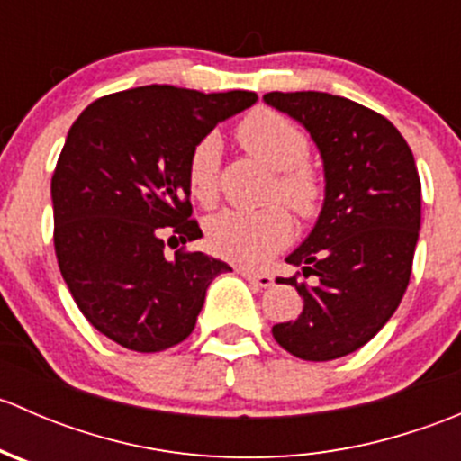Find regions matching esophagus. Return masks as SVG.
Here are the masks:
<instances>
[{"mask_svg":"<svg viewBox=\"0 0 461 461\" xmlns=\"http://www.w3.org/2000/svg\"><path fill=\"white\" fill-rule=\"evenodd\" d=\"M239 272H240V276H245L249 283H254V285H258V287L274 285V276L267 272H257V269H248V267H239Z\"/></svg>","mask_w":461,"mask_h":461,"instance_id":"1","label":"esophagus"}]
</instances>
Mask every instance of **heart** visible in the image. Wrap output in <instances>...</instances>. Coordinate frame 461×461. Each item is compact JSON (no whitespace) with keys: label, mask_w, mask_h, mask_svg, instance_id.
<instances>
[{"label":"heart","mask_w":461,"mask_h":461,"mask_svg":"<svg viewBox=\"0 0 461 461\" xmlns=\"http://www.w3.org/2000/svg\"><path fill=\"white\" fill-rule=\"evenodd\" d=\"M236 138L254 158L278 174L276 196L290 204L301 218L317 213L321 203V180L305 162L310 158L308 136L285 115L272 109H257L236 127ZM221 142L204 136L194 144L187 160V185L192 196L203 204H213L218 196ZM292 239V221L287 212L272 204L260 212L225 209L207 222V240L218 257L240 265H263Z\"/></svg>","instance_id":"obj_1"}]
</instances>
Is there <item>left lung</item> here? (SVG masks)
Wrapping results in <instances>:
<instances>
[{"instance_id":"obj_1","label":"left lung","mask_w":461,"mask_h":461,"mask_svg":"<svg viewBox=\"0 0 461 461\" xmlns=\"http://www.w3.org/2000/svg\"><path fill=\"white\" fill-rule=\"evenodd\" d=\"M263 100L303 124L325 176L317 225L285 258L301 267L283 281L303 310L272 334L299 359H339L388 323L411 281L421 225L415 158L390 120L348 97L272 91Z\"/></svg>"}]
</instances>
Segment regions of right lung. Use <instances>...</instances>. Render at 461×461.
<instances>
[{
  "instance_id": "1",
  "label": "right lung",
  "mask_w": 461,
  "mask_h": 461,
  "mask_svg": "<svg viewBox=\"0 0 461 461\" xmlns=\"http://www.w3.org/2000/svg\"><path fill=\"white\" fill-rule=\"evenodd\" d=\"M252 91L151 85L91 102L68 129L50 198L55 257L88 323L136 352L192 334L222 260L167 243L203 231L192 221L187 160L218 122L257 102Z\"/></svg>"
}]
</instances>
